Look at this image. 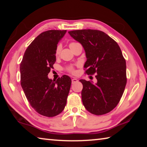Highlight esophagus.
I'll use <instances>...</instances> for the list:
<instances>
[{
    "instance_id": "34e87169",
    "label": "esophagus",
    "mask_w": 147,
    "mask_h": 147,
    "mask_svg": "<svg viewBox=\"0 0 147 147\" xmlns=\"http://www.w3.org/2000/svg\"><path fill=\"white\" fill-rule=\"evenodd\" d=\"M78 80H77L76 78H73L72 79V84H74V83H76V82H78Z\"/></svg>"
}]
</instances>
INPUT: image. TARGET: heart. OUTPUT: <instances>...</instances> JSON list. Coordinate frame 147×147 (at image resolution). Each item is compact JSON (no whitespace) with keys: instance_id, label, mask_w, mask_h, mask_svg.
Returning a JSON list of instances; mask_svg holds the SVG:
<instances>
[{"instance_id":"heart-1","label":"heart","mask_w":147,"mask_h":147,"mask_svg":"<svg viewBox=\"0 0 147 147\" xmlns=\"http://www.w3.org/2000/svg\"><path fill=\"white\" fill-rule=\"evenodd\" d=\"M75 43H75V42H72V43H71L70 44H69V47L71 46V45H73L75 44ZM60 49H61L60 46H59V45L57 46L56 49V51H55L56 56H58V54H59V53H60ZM67 71L69 72H70V73H75V71H74V68L72 66L69 67L67 68Z\"/></svg>"}]
</instances>
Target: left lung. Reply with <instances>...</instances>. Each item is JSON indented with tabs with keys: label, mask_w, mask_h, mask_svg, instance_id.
Masks as SVG:
<instances>
[{
	"label": "left lung",
	"mask_w": 147,
	"mask_h": 147,
	"mask_svg": "<svg viewBox=\"0 0 147 147\" xmlns=\"http://www.w3.org/2000/svg\"><path fill=\"white\" fill-rule=\"evenodd\" d=\"M69 34L85 50L86 73H96V84L80 80L83 85L84 106L94 115L108 113L119 102L127 81L126 61L120 47L108 35L97 30H78Z\"/></svg>",
	"instance_id": "8db88e82"
}]
</instances>
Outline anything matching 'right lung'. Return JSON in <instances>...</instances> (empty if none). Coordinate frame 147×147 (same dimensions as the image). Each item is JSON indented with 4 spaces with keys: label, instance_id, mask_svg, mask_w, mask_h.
I'll return each mask as SVG.
<instances>
[{
    "label": "right lung",
    "instance_id": "1",
    "mask_svg": "<svg viewBox=\"0 0 147 147\" xmlns=\"http://www.w3.org/2000/svg\"><path fill=\"white\" fill-rule=\"evenodd\" d=\"M67 30L42 32L26 49L20 65L21 85L27 100L37 112L52 117L65 108L71 79L67 75L56 80L48 74L56 62V49Z\"/></svg>",
    "mask_w": 147,
    "mask_h": 147
}]
</instances>
